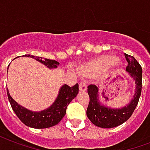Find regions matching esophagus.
Instances as JSON below:
<instances>
[{
  "instance_id": "34e87169",
  "label": "esophagus",
  "mask_w": 150,
  "mask_h": 150,
  "mask_svg": "<svg viewBox=\"0 0 150 150\" xmlns=\"http://www.w3.org/2000/svg\"><path fill=\"white\" fill-rule=\"evenodd\" d=\"M79 89L81 92H85L87 89V84H85L84 82H81L79 84Z\"/></svg>"
}]
</instances>
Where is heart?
Returning <instances> with one entry per match:
<instances>
[{"label": "heart", "mask_w": 150, "mask_h": 150, "mask_svg": "<svg viewBox=\"0 0 150 150\" xmlns=\"http://www.w3.org/2000/svg\"><path fill=\"white\" fill-rule=\"evenodd\" d=\"M115 62L116 58L112 55H103L96 58L91 63L81 66L78 69V72L83 76H93Z\"/></svg>", "instance_id": "heart-1"}]
</instances>
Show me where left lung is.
Wrapping results in <instances>:
<instances>
[{
	"instance_id": "obj_1",
	"label": "left lung",
	"mask_w": 150,
	"mask_h": 150,
	"mask_svg": "<svg viewBox=\"0 0 150 150\" xmlns=\"http://www.w3.org/2000/svg\"><path fill=\"white\" fill-rule=\"evenodd\" d=\"M128 65L126 70L135 81L136 91L130 103L122 108H110L102 105L99 101L98 88L95 84L88 86V94L89 96V103L87 108V116L96 126L102 128H112L118 127L127 121L138 105L142 87V69L133 56L124 54ZM108 99V98H107Z\"/></svg>"
}]
</instances>
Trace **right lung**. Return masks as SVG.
<instances>
[{
	"label": "right lung",
	"instance_id": "1",
	"mask_svg": "<svg viewBox=\"0 0 150 150\" xmlns=\"http://www.w3.org/2000/svg\"><path fill=\"white\" fill-rule=\"evenodd\" d=\"M24 56L35 58L38 62L44 64L45 66H47L49 68H56L59 65V63L55 60H50L47 58L45 60H42V58L35 57L34 55L30 54H26ZM78 91H79L78 84H74L72 87L67 84L63 85L61 88L59 94L54 103L47 110L39 112H33L24 108L22 106L19 105L10 96L8 88H7V95L12 110L14 111L21 122L28 127L36 128V129H42V128L51 127L60 122L66 115L67 106L76 97Z\"/></svg>",
	"mask_w": 150,
	"mask_h": 150
}]
</instances>
